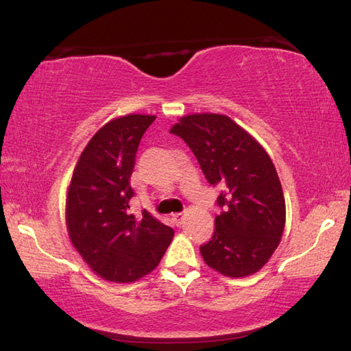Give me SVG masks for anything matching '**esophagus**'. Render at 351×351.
I'll return each instance as SVG.
<instances>
[{
  "mask_svg": "<svg viewBox=\"0 0 351 351\" xmlns=\"http://www.w3.org/2000/svg\"><path fill=\"white\" fill-rule=\"evenodd\" d=\"M172 219H174L176 226H182L183 221H185V215H183V213H176V215H172Z\"/></svg>",
  "mask_w": 351,
  "mask_h": 351,
  "instance_id": "esophagus-1",
  "label": "esophagus"
}]
</instances>
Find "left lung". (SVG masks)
Here are the masks:
<instances>
[{
    "label": "left lung",
    "mask_w": 351,
    "mask_h": 351,
    "mask_svg": "<svg viewBox=\"0 0 351 351\" xmlns=\"http://www.w3.org/2000/svg\"><path fill=\"white\" fill-rule=\"evenodd\" d=\"M196 155L206 182L221 186L215 233L200 245L204 261L226 277L260 271L285 230L283 189L272 160L226 114H188L172 125Z\"/></svg>",
    "instance_id": "left-lung-1"
}]
</instances>
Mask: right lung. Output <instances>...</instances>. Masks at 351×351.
<instances>
[{
    "mask_svg": "<svg viewBox=\"0 0 351 351\" xmlns=\"http://www.w3.org/2000/svg\"><path fill=\"white\" fill-rule=\"evenodd\" d=\"M155 117L128 114L96 132L80 154L66 196V227L80 256L102 278L129 283L152 272L174 230L147 211L130 215V176Z\"/></svg>",
    "mask_w": 351,
    "mask_h": 351,
    "instance_id": "right-lung-1",
    "label": "right lung"
}]
</instances>
